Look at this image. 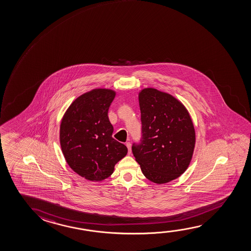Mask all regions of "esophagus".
I'll return each mask as SVG.
<instances>
[{
  "label": "esophagus",
  "mask_w": 251,
  "mask_h": 251,
  "mask_svg": "<svg viewBox=\"0 0 251 251\" xmlns=\"http://www.w3.org/2000/svg\"><path fill=\"white\" fill-rule=\"evenodd\" d=\"M126 146L127 148V153L130 154L131 153V143L130 142H126Z\"/></svg>",
  "instance_id": "obj_1"
}]
</instances>
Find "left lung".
Segmentation results:
<instances>
[{
	"label": "left lung",
	"mask_w": 251,
	"mask_h": 251,
	"mask_svg": "<svg viewBox=\"0 0 251 251\" xmlns=\"http://www.w3.org/2000/svg\"><path fill=\"white\" fill-rule=\"evenodd\" d=\"M142 137L132 152L150 181L164 184L186 170L193 157L195 130L185 106L171 95L153 89L139 93Z\"/></svg>",
	"instance_id": "8db88e82"
}]
</instances>
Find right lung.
I'll list each match as a JSON object with an SVG mask.
<instances>
[{"mask_svg": "<svg viewBox=\"0 0 251 251\" xmlns=\"http://www.w3.org/2000/svg\"><path fill=\"white\" fill-rule=\"evenodd\" d=\"M116 92L95 89L70 105L60 124V145L66 162L86 179L101 181L127 153L126 146L113 138L108 116Z\"/></svg>", "mask_w": 251, "mask_h": 251, "instance_id": "1", "label": "right lung"}]
</instances>
